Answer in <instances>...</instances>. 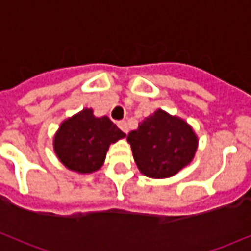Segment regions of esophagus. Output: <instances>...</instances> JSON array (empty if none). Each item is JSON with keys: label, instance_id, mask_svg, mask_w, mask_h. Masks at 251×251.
<instances>
[{"label": "esophagus", "instance_id": "34e87169", "mask_svg": "<svg viewBox=\"0 0 251 251\" xmlns=\"http://www.w3.org/2000/svg\"><path fill=\"white\" fill-rule=\"evenodd\" d=\"M117 125H118V127H120L121 130L127 134V131H129V127H127V124H126L125 121H120V122H118Z\"/></svg>", "mask_w": 251, "mask_h": 251}]
</instances>
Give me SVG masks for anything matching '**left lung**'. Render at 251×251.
Masks as SVG:
<instances>
[{
    "label": "left lung",
    "instance_id": "obj_1",
    "mask_svg": "<svg viewBox=\"0 0 251 251\" xmlns=\"http://www.w3.org/2000/svg\"><path fill=\"white\" fill-rule=\"evenodd\" d=\"M127 141L138 169L153 179L177 174L192 160L198 147L191 126L163 110L142 121L137 130L127 134Z\"/></svg>",
    "mask_w": 251,
    "mask_h": 251
}]
</instances>
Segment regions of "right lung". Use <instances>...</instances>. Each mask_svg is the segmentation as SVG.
<instances>
[{"label":"right lung","mask_w":251,"mask_h":251,"mask_svg":"<svg viewBox=\"0 0 251 251\" xmlns=\"http://www.w3.org/2000/svg\"><path fill=\"white\" fill-rule=\"evenodd\" d=\"M124 137L125 133L107 117L95 118L93 110L84 109L63 122L53 148L67 168L79 174H91L102 167L110 144Z\"/></svg>","instance_id":"1"}]
</instances>
